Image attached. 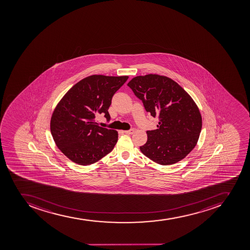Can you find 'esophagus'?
<instances>
[{
	"instance_id": "obj_1",
	"label": "esophagus",
	"mask_w": 250,
	"mask_h": 250,
	"mask_svg": "<svg viewBox=\"0 0 250 250\" xmlns=\"http://www.w3.org/2000/svg\"><path fill=\"white\" fill-rule=\"evenodd\" d=\"M124 133L126 134H133L134 133V128H130L129 130L124 131Z\"/></svg>"
}]
</instances>
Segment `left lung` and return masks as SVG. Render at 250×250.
<instances>
[{
    "mask_svg": "<svg viewBox=\"0 0 250 250\" xmlns=\"http://www.w3.org/2000/svg\"><path fill=\"white\" fill-rule=\"evenodd\" d=\"M128 86L146 110L159 119L157 129L146 132L148 140L140 147L142 153L163 166L185 158L197 145L202 127L193 100L177 82L157 74L136 77Z\"/></svg>",
    "mask_w": 250,
    "mask_h": 250,
    "instance_id": "1",
    "label": "left lung"
}]
</instances>
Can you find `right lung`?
I'll list each match as a JSON object with an SVG mask.
<instances>
[{
  "label": "right lung",
  "mask_w": 250,
  "mask_h": 250,
  "mask_svg": "<svg viewBox=\"0 0 250 250\" xmlns=\"http://www.w3.org/2000/svg\"><path fill=\"white\" fill-rule=\"evenodd\" d=\"M128 76H89L74 84L53 111L50 122L52 136L58 148L72 162L88 166L113 150L118 134L100 127L99 114L110 120L108 109L114 93Z\"/></svg>",
  "instance_id": "obj_1"
}]
</instances>
